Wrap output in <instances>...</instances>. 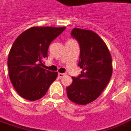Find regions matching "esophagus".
<instances>
[{"mask_svg":"<svg viewBox=\"0 0 131 131\" xmlns=\"http://www.w3.org/2000/svg\"><path fill=\"white\" fill-rule=\"evenodd\" d=\"M65 76V73H58V77L59 78H62Z\"/></svg>","mask_w":131,"mask_h":131,"instance_id":"obj_1","label":"esophagus"}]
</instances>
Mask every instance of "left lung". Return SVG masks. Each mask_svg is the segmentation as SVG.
Listing matches in <instances>:
<instances>
[{"instance_id":"obj_1","label":"left lung","mask_w":131,"mask_h":131,"mask_svg":"<svg viewBox=\"0 0 131 131\" xmlns=\"http://www.w3.org/2000/svg\"><path fill=\"white\" fill-rule=\"evenodd\" d=\"M71 37L80 46L79 66L82 71L66 88L68 99L78 104L95 100L108 84L113 73L112 58L104 41L95 32L74 28Z\"/></svg>"}]
</instances>
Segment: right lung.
Wrapping results in <instances>:
<instances>
[{"mask_svg":"<svg viewBox=\"0 0 131 131\" xmlns=\"http://www.w3.org/2000/svg\"><path fill=\"white\" fill-rule=\"evenodd\" d=\"M66 27H31L24 31L13 44L8 54L10 81L20 96L29 101L45 95L58 76L57 72L43 68L50 43Z\"/></svg>","mask_w":131,"mask_h":131,"instance_id":"right-lung-1","label":"right lung"}]
</instances>
